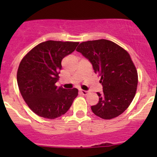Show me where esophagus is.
Segmentation results:
<instances>
[{"instance_id":"obj_1","label":"esophagus","mask_w":157,"mask_h":157,"mask_svg":"<svg viewBox=\"0 0 157 157\" xmlns=\"http://www.w3.org/2000/svg\"><path fill=\"white\" fill-rule=\"evenodd\" d=\"M80 93H81L82 95H87V94H88V91L82 90H80Z\"/></svg>"}]
</instances>
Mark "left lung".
I'll use <instances>...</instances> for the list:
<instances>
[{
	"label": "left lung",
	"instance_id": "8db88e82",
	"mask_svg": "<svg viewBox=\"0 0 157 157\" xmlns=\"http://www.w3.org/2000/svg\"><path fill=\"white\" fill-rule=\"evenodd\" d=\"M76 51L82 53L101 77L103 93L91 106L96 116L111 120L122 114L132 102L138 86V72L128 52L105 39L80 43Z\"/></svg>",
	"mask_w": 157,
	"mask_h": 157
}]
</instances>
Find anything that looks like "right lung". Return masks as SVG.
<instances>
[{"label": "right lung", "mask_w": 157, "mask_h": 157, "mask_svg": "<svg viewBox=\"0 0 157 157\" xmlns=\"http://www.w3.org/2000/svg\"><path fill=\"white\" fill-rule=\"evenodd\" d=\"M78 42L47 41L32 48L20 62L17 83L25 102L41 117L63 116L78 96L77 89L58 88L62 59L75 51Z\"/></svg>", "instance_id": "obj_1"}]
</instances>
